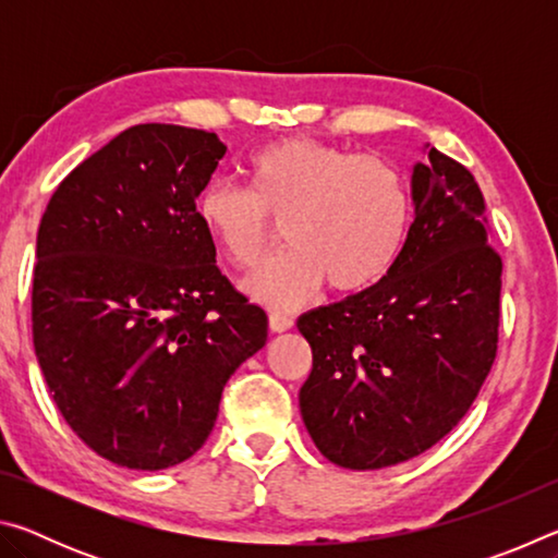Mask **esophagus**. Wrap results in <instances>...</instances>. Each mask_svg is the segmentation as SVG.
Returning a JSON list of instances; mask_svg holds the SVG:
<instances>
[{
    "instance_id": "1",
    "label": "esophagus",
    "mask_w": 558,
    "mask_h": 558,
    "mask_svg": "<svg viewBox=\"0 0 558 558\" xmlns=\"http://www.w3.org/2000/svg\"><path fill=\"white\" fill-rule=\"evenodd\" d=\"M268 325L272 332H288V329L292 327V317L286 313H270Z\"/></svg>"
}]
</instances>
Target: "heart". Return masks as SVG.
<instances>
[{
  "label": "heart",
  "mask_w": 558,
  "mask_h": 558,
  "mask_svg": "<svg viewBox=\"0 0 558 558\" xmlns=\"http://www.w3.org/2000/svg\"><path fill=\"white\" fill-rule=\"evenodd\" d=\"M251 192L211 179L196 219L235 268H253L268 241V214L282 216L288 245L243 280L251 298L295 307L327 280L359 292L393 270L413 223L411 189L384 159L307 137H286L248 159Z\"/></svg>",
  "instance_id": "1"
}]
</instances>
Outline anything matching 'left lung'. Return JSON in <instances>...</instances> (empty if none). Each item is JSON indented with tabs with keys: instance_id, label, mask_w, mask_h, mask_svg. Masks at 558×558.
<instances>
[{
	"instance_id": "8db88e82",
	"label": "left lung",
	"mask_w": 558,
	"mask_h": 558,
	"mask_svg": "<svg viewBox=\"0 0 558 558\" xmlns=\"http://www.w3.org/2000/svg\"><path fill=\"white\" fill-rule=\"evenodd\" d=\"M413 223L384 280L300 315L313 372L300 389L310 438L339 468L421 456L468 413L497 352L502 260L465 167L423 145Z\"/></svg>"
}]
</instances>
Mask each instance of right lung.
Returning <instances> with one entry per match:
<instances>
[{"instance_id": "add662e5", "label": "right lung", "mask_w": 558, "mask_h": 558, "mask_svg": "<svg viewBox=\"0 0 558 558\" xmlns=\"http://www.w3.org/2000/svg\"><path fill=\"white\" fill-rule=\"evenodd\" d=\"M226 147L147 122L73 169L36 235L34 349L71 430L128 470L199 450L268 317L216 268L196 199Z\"/></svg>"}]
</instances>
